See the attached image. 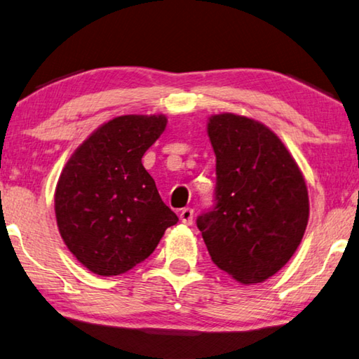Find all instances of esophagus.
<instances>
[{
  "mask_svg": "<svg viewBox=\"0 0 359 359\" xmlns=\"http://www.w3.org/2000/svg\"><path fill=\"white\" fill-rule=\"evenodd\" d=\"M193 215H194L193 208L187 207V208H184V210L180 212V221H182V223H184V224L190 226V224L193 223Z\"/></svg>",
  "mask_w": 359,
  "mask_h": 359,
  "instance_id": "esophagus-1",
  "label": "esophagus"
}]
</instances>
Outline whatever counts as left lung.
<instances>
[{
  "label": "left lung",
  "mask_w": 359,
  "mask_h": 359,
  "mask_svg": "<svg viewBox=\"0 0 359 359\" xmlns=\"http://www.w3.org/2000/svg\"><path fill=\"white\" fill-rule=\"evenodd\" d=\"M215 157V205L196 224L219 270L257 284L289 262L309 218L308 188L283 141L269 127L232 113L207 123Z\"/></svg>",
  "instance_id": "8db88e82"
}]
</instances>
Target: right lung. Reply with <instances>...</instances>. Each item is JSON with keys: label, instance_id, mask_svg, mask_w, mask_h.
<instances>
[{"label": "right lung", "instance_id": "obj_1", "mask_svg": "<svg viewBox=\"0 0 359 359\" xmlns=\"http://www.w3.org/2000/svg\"><path fill=\"white\" fill-rule=\"evenodd\" d=\"M166 122L163 114L114 117L62 169L55 193L57 227L69 251L95 275L132 270L179 221L141 163Z\"/></svg>", "mask_w": 359, "mask_h": 359}]
</instances>
